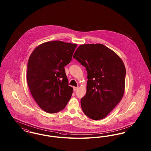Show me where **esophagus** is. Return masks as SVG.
<instances>
[{
	"label": "esophagus",
	"mask_w": 151,
	"mask_h": 151,
	"mask_svg": "<svg viewBox=\"0 0 151 151\" xmlns=\"http://www.w3.org/2000/svg\"><path fill=\"white\" fill-rule=\"evenodd\" d=\"M79 88L78 86V87H75V86H74V87H73V91H77Z\"/></svg>",
	"instance_id": "34e87169"
}]
</instances>
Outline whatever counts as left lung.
Instances as JSON below:
<instances>
[{
    "label": "left lung",
    "mask_w": 151,
    "mask_h": 151,
    "mask_svg": "<svg viewBox=\"0 0 151 151\" xmlns=\"http://www.w3.org/2000/svg\"><path fill=\"white\" fill-rule=\"evenodd\" d=\"M73 58L88 73L86 93L81 99L84 113L96 121L105 118L124 93L126 68L122 59L101 43L80 45Z\"/></svg>",
    "instance_id": "8db88e82"
}]
</instances>
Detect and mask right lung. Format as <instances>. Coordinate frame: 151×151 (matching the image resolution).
I'll list each match as a JSON object with an SVG mask.
<instances>
[{"label":"right lung","mask_w":151,"mask_h":151,"mask_svg":"<svg viewBox=\"0 0 151 151\" xmlns=\"http://www.w3.org/2000/svg\"><path fill=\"white\" fill-rule=\"evenodd\" d=\"M77 46L60 41L42 43L33 51L28 62L27 83L32 97L43 111L63 110L71 97L65 66L70 63Z\"/></svg>","instance_id":"1"}]
</instances>
